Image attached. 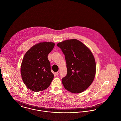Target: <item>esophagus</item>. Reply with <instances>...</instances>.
<instances>
[{"instance_id": "esophagus-1", "label": "esophagus", "mask_w": 121, "mask_h": 121, "mask_svg": "<svg viewBox=\"0 0 121 121\" xmlns=\"http://www.w3.org/2000/svg\"><path fill=\"white\" fill-rule=\"evenodd\" d=\"M59 74V71H57V72H56L55 73V75H58Z\"/></svg>"}]
</instances>
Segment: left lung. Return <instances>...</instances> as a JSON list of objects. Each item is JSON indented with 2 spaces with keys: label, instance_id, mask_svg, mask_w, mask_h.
<instances>
[{
  "label": "left lung",
  "instance_id": "8db88e82",
  "mask_svg": "<svg viewBox=\"0 0 121 121\" xmlns=\"http://www.w3.org/2000/svg\"><path fill=\"white\" fill-rule=\"evenodd\" d=\"M65 56L67 74L62 78L65 88L73 93H79L86 90L94 80L95 62L90 50L76 39L58 43Z\"/></svg>",
  "mask_w": 121,
  "mask_h": 121
}]
</instances>
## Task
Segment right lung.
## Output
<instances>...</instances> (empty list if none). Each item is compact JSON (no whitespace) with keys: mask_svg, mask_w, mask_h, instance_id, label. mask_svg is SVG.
Returning <instances> with one entry per match:
<instances>
[{"mask_svg":"<svg viewBox=\"0 0 121 121\" xmlns=\"http://www.w3.org/2000/svg\"><path fill=\"white\" fill-rule=\"evenodd\" d=\"M54 46L52 42H41L33 46L24 56L21 77L26 86L32 91L39 92L46 89L53 79L48 55Z\"/></svg>","mask_w":121,"mask_h":121,"instance_id":"add662e5","label":"right lung"}]
</instances>
